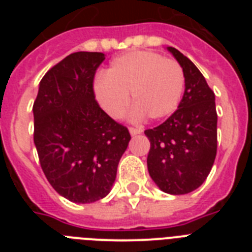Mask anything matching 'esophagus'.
Segmentation results:
<instances>
[{
	"instance_id": "1",
	"label": "esophagus",
	"mask_w": 252,
	"mask_h": 252,
	"mask_svg": "<svg viewBox=\"0 0 252 252\" xmlns=\"http://www.w3.org/2000/svg\"><path fill=\"white\" fill-rule=\"evenodd\" d=\"M142 132V128L140 127H130V133L131 135H139V133Z\"/></svg>"
}]
</instances>
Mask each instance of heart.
I'll return each instance as SVG.
<instances>
[{
    "label": "heart",
    "instance_id": "1",
    "mask_svg": "<svg viewBox=\"0 0 252 252\" xmlns=\"http://www.w3.org/2000/svg\"><path fill=\"white\" fill-rule=\"evenodd\" d=\"M94 84L95 97L107 112L121 119L128 106L133 116L161 120L177 110L184 91L183 68L177 60L154 51H130L115 58Z\"/></svg>",
    "mask_w": 252,
    "mask_h": 252
}]
</instances>
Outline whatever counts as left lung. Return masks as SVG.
Instances as JSON below:
<instances>
[{"label": "left lung", "mask_w": 252, "mask_h": 252, "mask_svg": "<svg viewBox=\"0 0 252 252\" xmlns=\"http://www.w3.org/2000/svg\"><path fill=\"white\" fill-rule=\"evenodd\" d=\"M183 68L186 91L178 110L161 125L145 130L150 141L148 170L162 192L187 194L203 184L217 154L215 93L194 64L169 46Z\"/></svg>", "instance_id": "left-lung-1"}]
</instances>
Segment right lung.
I'll use <instances>...</instances> for the list:
<instances>
[{
  "label": "right lung",
  "mask_w": 252,
  "mask_h": 252,
  "mask_svg": "<svg viewBox=\"0 0 252 252\" xmlns=\"http://www.w3.org/2000/svg\"><path fill=\"white\" fill-rule=\"evenodd\" d=\"M103 53L78 51L49 69L39 86L34 142L51 187L74 203L110 193L131 136L95 101L93 81Z\"/></svg>",
  "instance_id": "obj_1"
}]
</instances>
